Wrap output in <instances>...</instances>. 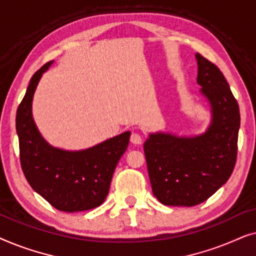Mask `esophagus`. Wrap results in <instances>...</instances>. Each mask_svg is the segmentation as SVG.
Masks as SVG:
<instances>
[{
  "label": "esophagus",
  "instance_id": "esophagus-1",
  "mask_svg": "<svg viewBox=\"0 0 256 256\" xmlns=\"http://www.w3.org/2000/svg\"><path fill=\"white\" fill-rule=\"evenodd\" d=\"M130 142L134 144H141L142 143V136L138 134V132H132L130 136Z\"/></svg>",
  "mask_w": 256,
  "mask_h": 256
}]
</instances>
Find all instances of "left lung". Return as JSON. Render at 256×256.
<instances>
[{
	"label": "left lung",
	"instance_id": "8db88e82",
	"mask_svg": "<svg viewBox=\"0 0 256 256\" xmlns=\"http://www.w3.org/2000/svg\"><path fill=\"white\" fill-rule=\"evenodd\" d=\"M196 59L197 82L211 104L208 130L194 138L156 132L144 142L152 194L169 206L205 202L228 180L236 162L239 104L218 66L199 54Z\"/></svg>",
	"mask_w": 256,
	"mask_h": 256
}]
</instances>
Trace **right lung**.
<instances>
[{
	"label": "right lung",
	"instance_id": "obj_1",
	"mask_svg": "<svg viewBox=\"0 0 256 256\" xmlns=\"http://www.w3.org/2000/svg\"><path fill=\"white\" fill-rule=\"evenodd\" d=\"M52 62H46L32 76L17 108L20 166L31 188L54 208L64 212L87 211L106 199L115 168L129 144L130 132L79 152L48 144L34 124L31 106L38 82Z\"/></svg>",
	"mask_w": 256,
	"mask_h": 256
}]
</instances>
